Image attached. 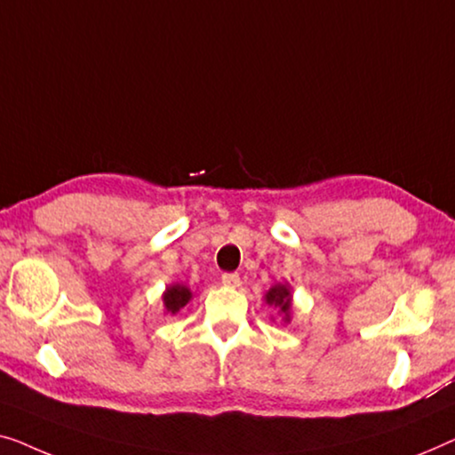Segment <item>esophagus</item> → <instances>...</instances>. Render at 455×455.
I'll list each match as a JSON object with an SVG mask.
<instances>
[{"instance_id": "obj_1", "label": "esophagus", "mask_w": 455, "mask_h": 455, "mask_svg": "<svg viewBox=\"0 0 455 455\" xmlns=\"http://www.w3.org/2000/svg\"><path fill=\"white\" fill-rule=\"evenodd\" d=\"M222 284L228 286V289H236L241 284L239 274H222Z\"/></svg>"}]
</instances>
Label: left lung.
<instances>
[{"label":"left lung","instance_id":"left-lung-1","mask_svg":"<svg viewBox=\"0 0 455 455\" xmlns=\"http://www.w3.org/2000/svg\"><path fill=\"white\" fill-rule=\"evenodd\" d=\"M264 303L272 307L283 323L292 322V291L289 284H274L270 291H266ZM272 322L276 319L272 317Z\"/></svg>","mask_w":455,"mask_h":455}]
</instances>
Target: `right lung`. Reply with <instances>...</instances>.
Instances as JSON below:
<instances>
[{
  "instance_id": "obj_1",
  "label": "right lung",
  "mask_w": 455,
  "mask_h": 455,
  "mask_svg": "<svg viewBox=\"0 0 455 455\" xmlns=\"http://www.w3.org/2000/svg\"><path fill=\"white\" fill-rule=\"evenodd\" d=\"M194 299V292L188 284L183 283H172L163 292V311L164 315H175L183 309L185 305H189V300Z\"/></svg>"
}]
</instances>
